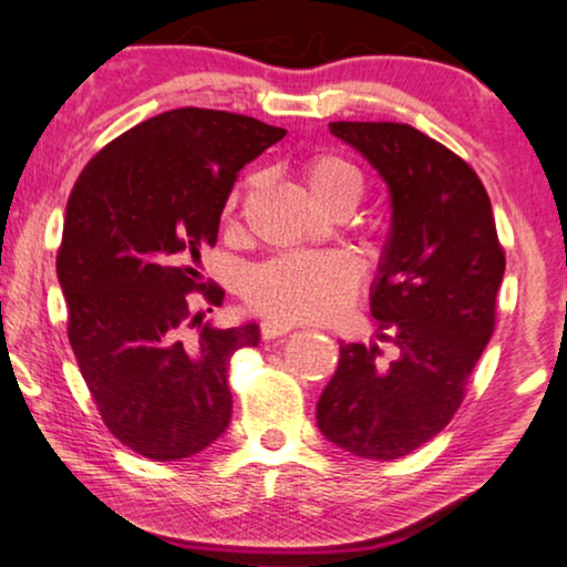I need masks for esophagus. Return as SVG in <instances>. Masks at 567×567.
Masks as SVG:
<instances>
[{
	"label": "esophagus",
	"instance_id": "obj_1",
	"mask_svg": "<svg viewBox=\"0 0 567 567\" xmlns=\"http://www.w3.org/2000/svg\"><path fill=\"white\" fill-rule=\"evenodd\" d=\"M261 339H277V337H285L287 331H292V323L282 321V318H267V321H261Z\"/></svg>",
	"mask_w": 567,
	"mask_h": 567
}]
</instances>
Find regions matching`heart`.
<instances>
[{
	"mask_svg": "<svg viewBox=\"0 0 567 567\" xmlns=\"http://www.w3.org/2000/svg\"><path fill=\"white\" fill-rule=\"evenodd\" d=\"M310 195L326 210L362 197V174L339 154H318L302 166ZM241 189H234L226 215H234ZM362 287V267L347 251H287L246 272L244 298L259 313L282 321H326L352 306Z\"/></svg>",
	"mask_w": 567,
	"mask_h": 567,
	"instance_id": "obj_1",
	"label": "heart"
}]
</instances>
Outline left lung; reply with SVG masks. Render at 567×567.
Returning <instances> with one entry per match:
<instances>
[{"mask_svg":"<svg viewBox=\"0 0 567 567\" xmlns=\"http://www.w3.org/2000/svg\"><path fill=\"white\" fill-rule=\"evenodd\" d=\"M390 187L393 230L372 290L380 339L344 344L318 401L323 436L362 460H398L450 424L496 329L506 254L465 158L405 123H329Z\"/></svg>","mask_w":567,"mask_h":567,"instance_id":"obj_1","label":"left lung"}]
</instances>
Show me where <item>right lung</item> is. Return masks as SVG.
Returning <instances> with one entry per match:
<instances>
[{
  "label": "right lung",
  "instance_id": "1",
  "mask_svg": "<svg viewBox=\"0 0 567 567\" xmlns=\"http://www.w3.org/2000/svg\"><path fill=\"white\" fill-rule=\"evenodd\" d=\"M285 133L169 110L110 141L71 189L55 254L69 344L110 434L143 457H193L226 432L230 357L259 329L203 321L195 295L220 306L223 287L203 280L200 251L238 172Z\"/></svg>",
  "mask_w": 567,
  "mask_h": 567
}]
</instances>
